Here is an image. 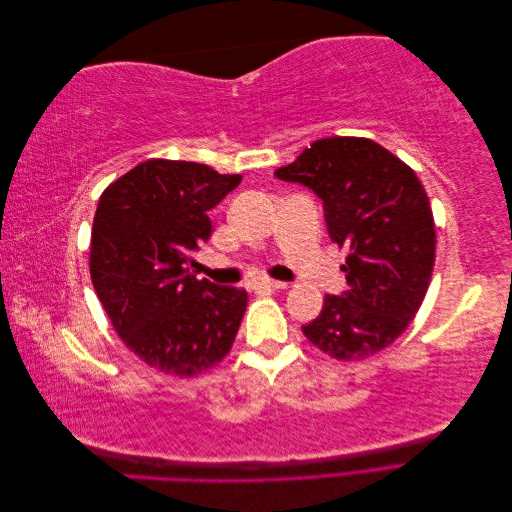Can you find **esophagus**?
<instances>
[{"label":"esophagus","instance_id":"esophagus-1","mask_svg":"<svg viewBox=\"0 0 512 512\" xmlns=\"http://www.w3.org/2000/svg\"><path fill=\"white\" fill-rule=\"evenodd\" d=\"M288 288L286 282H277V280H260L254 284V290H284Z\"/></svg>","mask_w":512,"mask_h":512}]
</instances>
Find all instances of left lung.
<instances>
[{"instance_id":"8db88e82","label":"left lung","mask_w":512,"mask_h":512,"mask_svg":"<svg viewBox=\"0 0 512 512\" xmlns=\"http://www.w3.org/2000/svg\"><path fill=\"white\" fill-rule=\"evenodd\" d=\"M275 177L312 190L333 243L348 247L346 290L327 294L305 337L339 361H359L408 329L429 288L436 228L416 173L369 138L309 145Z\"/></svg>"}]
</instances>
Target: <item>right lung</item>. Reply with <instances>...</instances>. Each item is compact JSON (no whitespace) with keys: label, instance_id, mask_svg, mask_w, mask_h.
I'll use <instances>...</instances> for the list:
<instances>
[{"label":"right lung","instance_id":"right-lung-1","mask_svg":"<svg viewBox=\"0 0 512 512\" xmlns=\"http://www.w3.org/2000/svg\"><path fill=\"white\" fill-rule=\"evenodd\" d=\"M239 183L207 164L147 160L100 196L91 282L123 344L168 376L200 374L235 342L247 292L188 267L211 237L209 211Z\"/></svg>","mask_w":512,"mask_h":512}]
</instances>
